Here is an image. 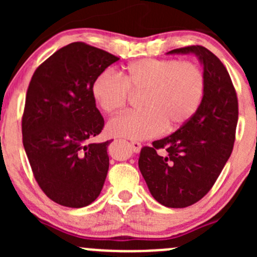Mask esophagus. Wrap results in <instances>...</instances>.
<instances>
[{"label": "esophagus", "instance_id": "34e87169", "mask_svg": "<svg viewBox=\"0 0 257 257\" xmlns=\"http://www.w3.org/2000/svg\"><path fill=\"white\" fill-rule=\"evenodd\" d=\"M131 147L134 153H139L142 149V144L139 143V142H131Z\"/></svg>", "mask_w": 257, "mask_h": 257}]
</instances>
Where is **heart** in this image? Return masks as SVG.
Wrapping results in <instances>:
<instances>
[{"instance_id": "b5f03b06", "label": "heart", "mask_w": 257, "mask_h": 257, "mask_svg": "<svg viewBox=\"0 0 257 257\" xmlns=\"http://www.w3.org/2000/svg\"><path fill=\"white\" fill-rule=\"evenodd\" d=\"M128 90H144L143 110L113 118L108 133L143 141L164 131H175L199 109L205 92V77L198 64L177 59L143 58L126 64L119 77L103 72L93 80L92 97L107 114L120 112Z\"/></svg>"}]
</instances>
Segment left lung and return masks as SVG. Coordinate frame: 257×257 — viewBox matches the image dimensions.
<instances>
[{
    "mask_svg": "<svg viewBox=\"0 0 257 257\" xmlns=\"http://www.w3.org/2000/svg\"><path fill=\"white\" fill-rule=\"evenodd\" d=\"M168 54L198 57L205 92L199 109L184 125L142 149L139 169L158 203L167 208H186L208 194L231 155L237 98L226 68L208 48L190 46ZM159 149L167 154L159 155Z\"/></svg>",
    "mask_w": 257,
    "mask_h": 257,
    "instance_id": "obj_1",
    "label": "left lung"
}]
</instances>
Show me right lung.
<instances>
[{
    "mask_svg": "<svg viewBox=\"0 0 257 257\" xmlns=\"http://www.w3.org/2000/svg\"><path fill=\"white\" fill-rule=\"evenodd\" d=\"M116 61L103 49L73 42L43 62L28 85L23 147L38 185L59 205H89L104 185L110 141L89 143L104 126L92 84Z\"/></svg>",
    "mask_w": 257,
    "mask_h": 257,
    "instance_id": "obj_1",
    "label": "right lung"
}]
</instances>
